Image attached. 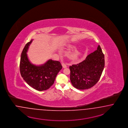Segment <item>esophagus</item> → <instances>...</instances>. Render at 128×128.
I'll return each instance as SVG.
<instances>
[{
	"label": "esophagus",
	"instance_id": "obj_1",
	"mask_svg": "<svg viewBox=\"0 0 128 128\" xmlns=\"http://www.w3.org/2000/svg\"><path fill=\"white\" fill-rule=\"evenodd\" d=\"M62 66L63 68H67V66L64 63H62Z\"/></svg>",
	"mask_w": 128,
	"mask_h": 128
}]
</instances>
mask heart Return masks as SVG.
Masks as SVG:
<instances>
[{"instance_id":"b5f03b06","label":"heart","mask_w":128,"mask_h":128,"mask_svg":"<svg viewBox=\"0 0 128 128\" xmlns=\"http://www.w3.org/2000/svg\"><path fill=\"white\" fill-rule=\"evenodd\" d=\"M79 52L78 51H76L75 52H74L73 53H72L70 57L72 58H73V59H75L76 58L78 57V55H79Z\"/></svg>"}]
</instances>
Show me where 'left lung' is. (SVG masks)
<instances>
[{"instance_id":"obj_1","label":"left lung","mask_w":128,"mask_h":128,"mask_svg":"<svg viewBox=\"0 0 128 128\" xmlns=\"http://www.w3.org/2000/svg\"><path fill=\"white\" fill-rule=\"evenodd\" d=\"M104 66V57L98 45L83 62L70 66V80L72 85L80 90L89 89L97 83Z\"/></svg>"}]
</instances>
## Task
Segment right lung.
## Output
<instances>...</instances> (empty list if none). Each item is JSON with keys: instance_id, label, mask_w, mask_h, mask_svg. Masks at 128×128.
I'll return each mask as SVG.
<instances>
[{"instance_id": "add662e5", "label": "right lung", "mask_w": 128, "mask_h": 128, "mask_svg": "<svg viewBox=\"0 0 128 128\" xmlns=\"http://www.w3.org/2000/svg\"><path fill=\"white\" fill-rule=\"evenodd\" d=\"M32 42L27 44L21 53L20 71L24 80L31 87L38 91H44L50 88L54 82L62 66L60 62L49 60L44 64L36 66L29 61L27 52Z\"/></svg>"}]
</instances>
